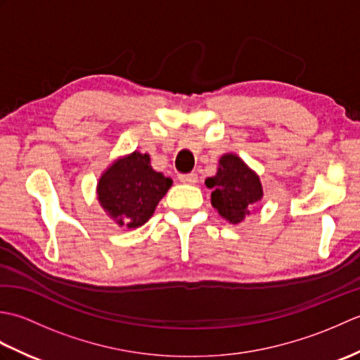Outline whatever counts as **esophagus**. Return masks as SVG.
Returning a JSON list of instances; mask_svg holds the SVG:
<instances>
[{
  "label": "esophagus",
  "mask_w": 360,
  "mask_h": 360,
  "mask_svg": "<svg viewBox=\"0 0 360 360\" xmlns=\"http://www.w3.org/2000/svg\"><path fill=\"white\" fill-rule=\"evenodd\" d=\"M179 181L182 184H190L193 186L198 182V174L196 173H187V174H179Z\"/></svg>",
  "instance_id": "esophagus-1"
}]
</instances>
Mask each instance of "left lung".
Listing matches in <instances>:
<instances>
[{"mask_svg":"<svg viewBox=\"0 0 360 360\" xmlns=\"http://www.w3.org/2000/svg\"><path fill=\"white\" fill-rule=\"evenodd\" d=\"M212 188V205L231 224H240L264 195L259 176L235 155L224 153L215 176L205 179Z\"/></svg>","mask_w":360,"mask_h":360,"instance_id":"1","label":"left lung"}]
</instances>
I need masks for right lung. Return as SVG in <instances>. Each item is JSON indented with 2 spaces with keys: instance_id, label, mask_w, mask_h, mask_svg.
Wrapping results in <instances>:
<instances>
[{
  "instance_id": "obj_1",
  "label": "right lung",
  "mask_w": 360,
  "mask_h": 360,
  "mask_svg": "<svg viewBox=\"0 0 360 360\" xmlns=\"http://www.w3.org/2000/svg\"><path fill=\"white\" fill-rule=\"evenodd\" d=\"M172 184V178L151 167L148 153L136 150L114 160L101 174L96 190L98 202L114 223L137 229L151 218Z\"/></svg>"
}]
</instances>
